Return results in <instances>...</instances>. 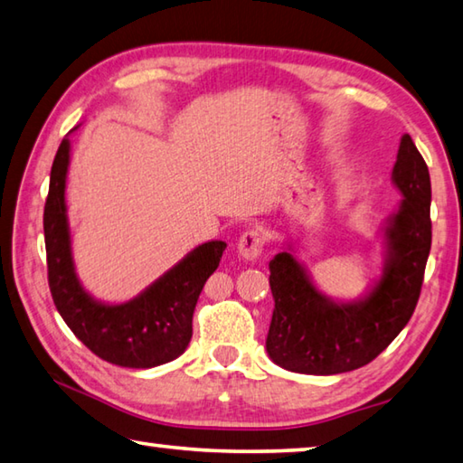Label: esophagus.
Listing matches in <instances>:
<instances>
[{"label":"esophagus","instance_id":"esophagus-1","mask_svg":"<svg viewBox=\"0 0 463 463\" xmlns=\"http://www.w3.org/2000/svg\"><path fill=\"white\" fill-rule=\"evenodd\" d=\"M263 245H265L263 232L259 229H250L241 234L237 249H239V255L245 260H255L260 253H263Z\"/></svg>","mask_w":463,"mask_h":463}]
</instances>
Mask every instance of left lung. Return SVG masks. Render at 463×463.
I'll return each mask as SVG.
<instances>
[{
  "label": "left lung",
  "instance_id": "left-lung-1",
  "mask_svg": "<svg viewBox=\"0 0 463 463\" xmlns=\"http://www.w3.org/2000/svg\"><path fill=\"white\" fill-rule=\"evenodd\" d=\"M391 180L402 200L381 229L383 271L364 296L327 298L293 255L291 242L269 260L275 309L267 354L277 366L316 376L356 371L381 354L413 316L431 250V180L409 133L401 137Z\"/></svg>",
  "mask_w": 463,
  "mask_h": 463
}]
</instances>
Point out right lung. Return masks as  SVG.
<instances>
[{
	"mask_svg": "<svg viewBox=\"0 0 463 463\" xmlns=\"http://www.w3.org/2000/svg\"><path fill=\"white\" fill-rule=\"evenodd\" d=\"M69 165L71 139L66 136L56 151L44 206L48 285L58 314L72 334L107 363L125 368L172 363L188 348L198 296L221 263L226 242L208 241L192 249L133 299L123 304L100 301L82 288L74 267L66 208Z\"/></svg>",
	"mask_w": 463,
	"mask_h": 463,
	"instance_id": "1",
	"label": "right lung"
}]
</instances>
